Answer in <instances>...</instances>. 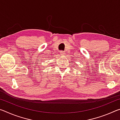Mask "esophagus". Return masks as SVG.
Masks as SVG:
<instances>
[{
    "mask_svg": "<svg viewBox=\"0 0 120 120\" xmlns=\"http://www.w3.org/2000/svg\"><path fill=\"white\" fill-rule=\"evenodd\" d=\"M60 54H63V53H64V52H63L62 51H61L60 52Z\"/></svg>",
    "mask_w": 120,
    "mask_h": 120,
    "instance_id": "obj_1",
    "label": "esophagus"
}]
</instances>
